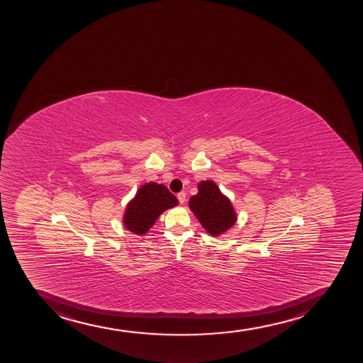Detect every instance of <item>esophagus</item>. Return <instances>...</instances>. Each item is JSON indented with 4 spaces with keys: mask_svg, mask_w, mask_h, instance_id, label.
Instances as JSON below:
<instances>
[{
    "mask_svg": "<svg viewBox=\"0 0 363 363\" xmlns=\"http://www.w3.org/2000/svg\"><path fill=\"white\" fill-rule=\"evenodd\" d=\"M177 197H178V201H179L180 204H184V203H185V201H186V194H185L184 191L179 192V194L177 195Z\"/></svg>",
    "mask_w": 363,
    "mask_h": 363,
    "instance_id": "1",
    "label": "esophagus"
}]
</instances>
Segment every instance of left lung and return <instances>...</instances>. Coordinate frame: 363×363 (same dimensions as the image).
Returning <instances> with one entry per match:
<instances>
[{
	"instance_id": "obj_1",
	"label": "left lung",
	"mask_w": 363,
	"mask_h": 363,
	"mask_svg": "<svg viewBox=\"0 0 363 363\" xmlns=\"http://www.w3.org/2000/svg\"><path fill=\"white\" fill-rule=\"evenodd\" d=\"M189 206L203 228L213 237L225 233L237 221L232 203L213 180L199 184V194L191 197Z\"/></svg>"
}]
</instances>
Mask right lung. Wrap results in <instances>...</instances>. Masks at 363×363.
<instances>
[{
  "instance_id": "obj_1",
  "label": "right lung",
  "mask_w": 363,
  "mask_h": 363,
  "mask_svg": "<svg viewBox=\"0 0 363 363\" xmlns=\"http://www.w3.org/2000/svg\"><path fill=\"white\" fill-rule=\"evenodd\" d=\"M178 199L162 184H145L126 206L123 223L138 235L147 233L164 210L178 206Z\"/></svg>"
}]
</instances>
